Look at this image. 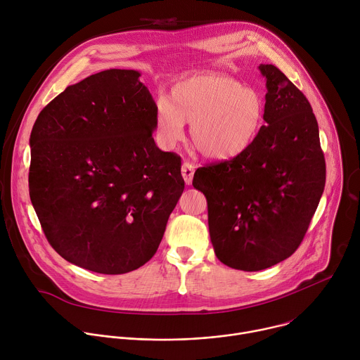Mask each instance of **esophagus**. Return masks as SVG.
<instances>
[{
    "label": "esophagus",
    "mask_w": 360,
    "mask_h": 360,
    "mask_svg": "<svg viewBox=\"0 0 360 360\" xmlns=\"http://www.w3.org/2000/svg\"><path fill=\"white\" fill-rule=\"evenodd\" d=\"M182 176H184V181L186 185H191L192 184V178H193V172H195V167L191 164V162H184L182 164Z\"/></svg>",
    "instance_id": "obj_1"
}]
</instances>
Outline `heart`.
<instances>
[{"label": "heart", "instance_id": "1", "mask_svg": "<svg viewBox=\"0 0 360 360\" xmlns=\"http://www.w3.org/2000/svg\"><path fill=\"white\" fill-rule=\"evenodd\" d=\"M265 117L261 95L239 81L199 72L174 84L168 99L157 101V134L172 146L191 124V141L205 158L224 161L245 152L258 136Z\"/></svg>", "mask_w": 360, "mask_h": 360}]
</instances>
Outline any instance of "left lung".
Masks as SVG:
<instances>
[{
  "label": "left lung",
  "instance_id": "left-lung-1",
  "mask_svg": "<svg viewBox=\"0 0 360 360\" xmlns=\"http://www.w3.org/2000/svg\"><path fill=\"white\" fill-rule=\"evenodd\" d=\"M265 125L240 155L196 169L192 185L208 202L217 258L229 268H271L299 248L325 188L326 165L309 101L272 64Z\"/></svg>",
  "mask_w": 360,
  "mask_h": 360
}]
</instances>
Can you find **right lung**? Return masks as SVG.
<instances>
[{
    "mask_svg": "<svg viewBox=\"0 0 360 360\" xmlns=\"http://www.w3.org/2000/svg\"><path fill=\"white\" fill-rule=\"evenodd\" d=\"M134 70H107L65 88L30 138V198L57 253L121 275L155 255L184 192L181 157L153 141L155 108Z\"/></svg>",
    "mask_w": 360,
    "mask_h": 360,
    "instance_id": "1",
    "label": "right lung"
}]
</instances>
